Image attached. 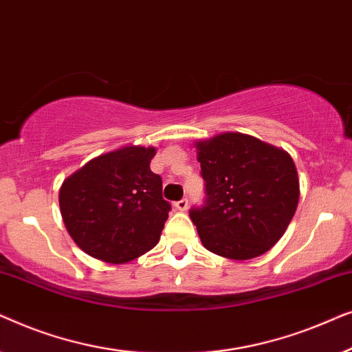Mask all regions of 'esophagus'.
<instances>
[{
    "mask_svg": "<svg viewBox=\"0 0 352 352\" xmlns=\"http://www.w3.org/2000/svg\"><path fill=\"white\" fill-rule=\"evenodd\" d=\"M187 206H189V200H187V199H182L179 201H175V208L177 211H186Z\"/></svg>",
    "mask_w": 352,
    "mask_h": 352,
    "instance_id": "1",
    "label": "esophagus"
}]
</instances>
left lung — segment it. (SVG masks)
<instances>
[{"label":"left lung","mask_w":352,"mask_h":352,"mask_svg":"<svg viewBox=\"0 0 352 352\" xmlns=\"http://www.w3.org/2000/svg\"><path fill=\"white\" fill-rule=\"evenodd\" d=\"M206 201L190 210L201 243L223 258H256L288 228L300 200L290 153L242 133L197 141Z\"/></svg>","instance_id":"left-lung-1"}]
</instances>
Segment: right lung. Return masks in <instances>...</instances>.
<instances>
[{
  "label": "right lung",
  "mask_w": 352,
  "mask_h": 352,
  "mask_svg": "<svg viewBox=\"0 0 352 352\" xmlns=\"http://www.w3.org/2000/svg\"><path fill=\"white\" fill-rule=\"evenodd\" d=\"M155 147L124 146L93 158L64 179L60 214L74 242L100 261L122 264L160 240L171 205L152 173Z\"/></svg>",
  "instance_id": "obj_1"
}]
</instances>
